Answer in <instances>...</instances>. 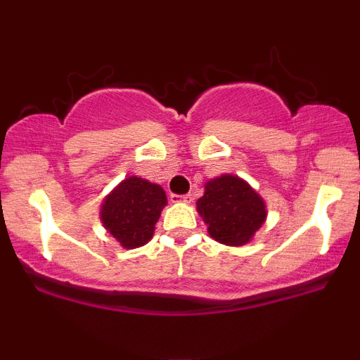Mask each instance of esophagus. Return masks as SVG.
Here are the masks:
<instances>
[{"instance_id": "obj_1", "label": "esophagus", "mask_w": 360, "mask_h": 360, "mask_svg": "<svg viewBox=\"0 0 360 360\" xmlns=\"http://www.w3.org/2000/svg\"><path fill=\"white\" fill-rule=\"evenodd\" d=\"M172 203H191V194H171Z\"/></svg>"}]
</instances>
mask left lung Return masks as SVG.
<instances>
[{
  "instance_id": "obj_1",
  "label": "left lung",
  "mask_w": 360,
  "mask_h": 360,
  "mask_svg": "<svg viewBox=\"0 0 360 360\" xmlns=\"http://www.w3.org/2000/svg\"><path fill=\"white\" fill-rule=\"evenodd\" d=\"M196 210L213 240L242 247L254 238L267 218L262 196L242 177L221 174L206 181Z\"/></svg>"
}]
</instances>
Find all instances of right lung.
I'll return each instance as SVG.
<instances>
[{
    "mask_svg": "<svg viewBox=\"0 0 360 360\" xmlns=\"http://www.w3.org/2000/svg\"><path fill=\"white\" fill-rule=\"evenodd\" d=\"M166 205V191L159 184L130 176L105 198L100 220L123 249H137L154 237L155 223Z\"/></svg>",
    "mask_w": 360,
    "mask_h": 360,
    "instance_id": "1",
    "label": "right lung"
}]
</instances>
